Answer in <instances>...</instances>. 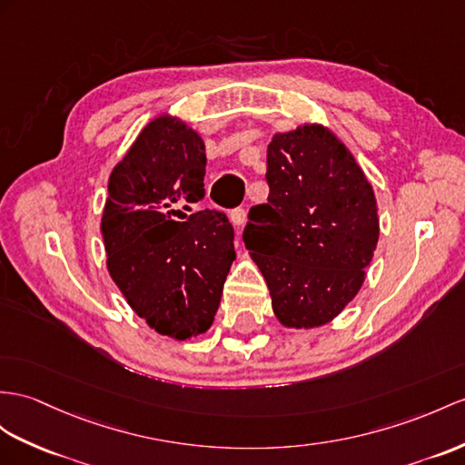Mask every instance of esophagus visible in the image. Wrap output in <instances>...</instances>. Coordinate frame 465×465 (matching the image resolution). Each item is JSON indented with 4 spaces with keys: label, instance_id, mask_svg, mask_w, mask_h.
<instances>
[{
    "label": "esophagus",
    "instance_id": "34e87169",
    "mask_svg": "<svg viewBox=\"0 0 465 465\" xmlns=\"http://www.w3.org/2000/svg\"><path fill=\"white\" fill-rule=\"evenodd\" d=\"M229 217H231V223L236 226V229H239V226H242L246 221V213L242 207H236L229 213Z\"/></svg>",
    "mask_w": 465,
    "mask_h": 465
}]
</instances>
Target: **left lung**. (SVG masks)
<instances>
[{"mask_svg": "<svg viewBox=\"0 0 465 465\" xmlns=\"http://www.w3.org/2000/svg\"><path fill=\"white\" fill-rule=\"evenodd\" d=\"M268 203L248 211L242 241L286 327L331 322L355 298L379 241L377 201L347 147L323 126L276 134Z\"/></svg>", "mask_w": 465, "mask_h": 465, "instance_id": "1", "label": "left lung"}]
</instances>
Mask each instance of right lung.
<instances>
[{
	"label": "right lung",
	"instance_id": "1",
	"mask_svg": "<svg viewBox=\"0 0 465 465\" xmlns=\"http://www.w3.org/2000/svg\"><path fill=\"white\" fill-rule=\"evenodd\" d=\"M205 165L197 132L155 118L112 172L102 214L112 280L147 325L175 339L209 330L236 258L223 211L187 214L205 197Z\"/></svg>",
	"mask_w": 465,
	"mask_h": 465
}]
</instances>
